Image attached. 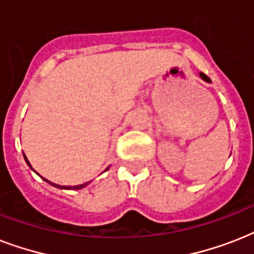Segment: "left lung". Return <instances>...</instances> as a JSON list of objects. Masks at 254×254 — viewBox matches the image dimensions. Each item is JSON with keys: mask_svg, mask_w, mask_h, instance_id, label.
<instances>
[{"mask_svg": "<svg viewBox=\"0 0 254 254\" xmlns=\"http://www.w3.org/2000/svg\"><path fill=\"white\" fill-rule=\"evenodd\" d=\"M199 76H200V79H201V80L207 81V83H212V81H211V79H209V77L207 76V75H204V73H203V72H200V73H199Z\"/></svg>", "mask_w": 254, "mask_h": 254, "instance_id": "left-lung-1", "label": "left lung"}]
</instances>
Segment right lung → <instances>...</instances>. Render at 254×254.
I'll return each mask as SVG.
<instances>
[{
	"label": "right lung",
	"instance_id": "obj_1",
	"mask_svg": "<svg viewBox=\"0 0 254 254\" xmlns=\"http://www.w3.org/2000/svg\"><path fill=\"white\" fill-rule=\"evenodd\" d=\"M23 157H25L26 163L29 165L30 169L33 170L34 173H37V171H35V170H34L33 167H31V165H30V162H29V159H27V157H26L25 154H23ZM108 169H109V167H107V170H108ZM107 170H105V171H107ZM37 174H38V173H37ZM38 175H39V174H38ZM39 177H41V175H39ZM41 178H42V179H43V181L47 182V183H50V185H51V186H54V187H57V189H61V190H81V189H84V187H87V186L89 185V183H91V182H85V183H83V185H77V186H61V185H57V183H53V182L47 181L46 178H43V177H41Z\"/></svg>",
	"mask_w": 254,
	"mask_h": 254
}]
</instances>
